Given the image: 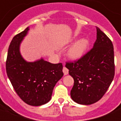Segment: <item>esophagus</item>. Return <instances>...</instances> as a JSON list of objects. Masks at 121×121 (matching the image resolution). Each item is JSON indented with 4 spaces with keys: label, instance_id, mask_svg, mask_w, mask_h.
Returning a JSON list of instances; mask_svg holds the SVG:
<instances>
[{
    "label": "esophagus",
    "instance_id": "34e87169",
    "mask_svg": "<svg viewBox=\"0 0 121 121\" xmlns=\"http://www.w3.org/2000/svg\"><path fill=\"white\" fill-rule=\"evenodd\" d=\"M62 71H63V73H64V75H68V74L69 70L67 69L66 67H63V69H62Z\"/></svg>",
    "mask_w": 121,
    "mask_h": 121
}]
</instances>
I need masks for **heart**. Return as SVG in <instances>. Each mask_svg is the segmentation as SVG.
I'll return each mask as SVG.
<instances>
[{"mask_svg": "<svg viewBox=\"0 0 121 121\" xmlns=\"http://www.w3.org/2000/svg\"><path fill=\"white\" fill-rule=\"evenodd\" d=\"M89 46V40L86 38H82L73 45L68 52V55L70 59L78 60L85 54Z\"/></svg>", "mask_w": 121, "mask_h": 121, "instance_id": "obj_1", "label": "heart"}]
</instances>
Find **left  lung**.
Wrapping results in <instances>:
<instances>
[{"label":"left lung","instance_id":"8db88e82","mask_svg":"<svg viewBox=\"0 0 121 121\" xmlns=\"http://www.w3.org/2000/svg\"><path fill=\"white\" fill-rule=\"evenodd\" d=\"M93 47L81 59L66 62L74 80L70 95L75 103L89 105L103 97L115 75L114 52L111 40L98 27Z\"/></svg>","mask_w":121,"mask_h":121}]
</instances>
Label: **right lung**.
Instances as JSON below:
<instances>
[{"label":"right lung","instance_id":"1","mask_svg":"<svg viewBox=\"0 0 121 121\" xmlns=\"http://www.w3.org/2000/svg\"><path fill=\"white\" fill-rule=\"evenodd\" d=\"M29 27L16 35L9 46L6 62L7 75L14 90L29 105L38 106L48 103L55 84L63 76L62 64H52L40 59L27 62L20 53V45Z\"/></svg>","mask_w":121,"mask_h":121}]
</instances>
